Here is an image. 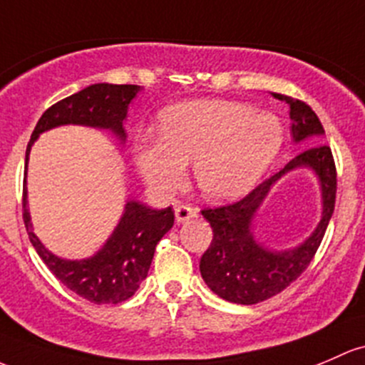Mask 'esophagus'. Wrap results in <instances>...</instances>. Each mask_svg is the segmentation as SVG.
<instances>
[{
  "mask_svg": "<svg viewBox=\"0 0 365 365\" xmlns=\"http://www.w3.org/2000/svg\"><path fill=\"white\" fill-rule=\"evenodd\" d=\"M175 217H176V222L178 224H183V222L190 220V218L197 217V212H195L194 208H190V206L187 205H178L175 208Z\"/></svg>",
  "mask_w": 365,
  "mask_h": 365,
  "instance_id": "1",
  "label": "esophagus"
}]
</instances>
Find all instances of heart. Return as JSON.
Returning <instances> with one entry per match:
<instances>
[{"label":"heart","instance_id":"heart-1","mask_svg":"<svg viewBox=\"0 0 365 365\" xmlns=\"http://www.w3.org/2000/svg\"><path fill=\"white\" fill-rule=\"evenodd\" d=\"M283 145L274 113L224 99H195L164 110L159 134L134 141V160L148 189L168 197L182 187L187 163L212 201H227L252 189Z\"/></svg>","mask_w":365,"mask_h":365}]
</instances>
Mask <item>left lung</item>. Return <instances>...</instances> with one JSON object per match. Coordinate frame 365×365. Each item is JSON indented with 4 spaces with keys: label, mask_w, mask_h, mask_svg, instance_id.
<instances>
[{
    "label": "left lung",
    "mask_w": 365,
    "mask_h": 365,
    "mask_svg": "<svg viewBox=\"0 0 365 365\" xmlns=\"http://www.w3.org/2000/svg\"><path fill=\"white\" fill-rule=\"evenodd\" d=\"M290 106L295 143L325 134L312 106L290 96L274 94ZM295 167H309L317 173L322 189V218L312 237L292 251H267L255 241L251 222L270 187ZM336 164L327 145H317L295 155L282 171L264 180L243 199L232 205L201 210L213 229V240L202 253L199 269L206 285L218 297L236 304H257L273 297L295 282L309 266L320 247L336 205Z\"/></svg>",
    "instance_id": "8db88e82"
}]
</instances>
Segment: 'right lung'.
Listing matches in <instances>:
<instances>
[{
  "label": "right lung",
  "mask_w": 365,
  "mask_h": 365,
  "mask_svg": "<svg viewBox=\"0 0 365 365\" xmlns=\"http://www.w3.org/2000/svg\"><path fill=\"white\" fill-rule=\"evenodd\" d=\"M140 89L141 87L138 86L94 83L52 105L41 115L31 134L26 150V171L31 147L36 138L57 125L76 124L108 129L118 136V140L124 141V120L128 117V108ZM22 210L26 231L45 266L71 292L94 304H118L133 297L141 282L147 278L157 243L175 224V212L171 206L152 210L140 201H128L120 222L101 250L89 259L66 260L48 252L33 232L26 180Z\"/></svg>",
  "instance_id": "add662e5"
}]
</instances>
